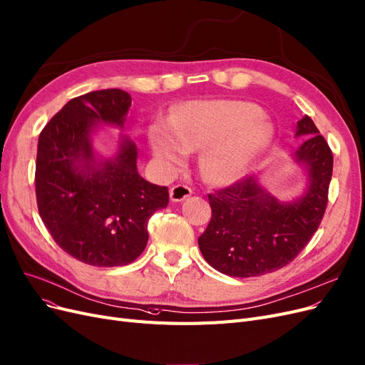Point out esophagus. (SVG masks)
I'll return each instance as SVG.
<instances>
[{"label":"esophagus","mask_w":365,"mask_h":365,"mask_svg":"<svg viewBox=\"0 0 365 365\" xmlns=\"http://www.w3.org/2000/svg\"><path fill=\"white\" fill-rule=\"evenodd\" d=\"M170 200L172 202H182L184 199H187L188 196L192 195V188L187 185H173L170 188Z\"/></svg>","instance_id":"obj_1"}]
</instances>
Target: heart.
Masks as SVG:
<instances>
[{"instance_id": "1", "label": "heart", "mask_w": 365, "mask_h": 365, "mask_svg": "<svg viewBox=\"0 0 365 365\" xmlns=\"http://www.w3.org/2000/svg\"><path fill=\"white\" fill-rule=\"evenodd\" d=\"M274 137L262 110L240 99H202L177 107L172 118L148 127L153 154L168 166H180L188 150L200 149L204 177L217 184L243 180L266 154Z\"/></svg>"}]
</instances>
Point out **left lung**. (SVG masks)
I'll return each instance as SVG.
<instances>
[{"label":"left lung","instance_id":"obj_1","mask_svg":"<svg viewBox=\"0 0 365 365\" xmlns=\"http://www.w3.org/2000/svg\"><path fill=\"white\" fill-rule=\"evenodd\" d=\"M294 137H304L293 161L307 175L302 195L281 200L261 184L259 175L208 195L211 220L197 245L205 261L234 278H250L293 261L323 219L334 158L309 116L297 120Z\"/></svg>","mask_w":365,"mask_h":365}]
</instances>
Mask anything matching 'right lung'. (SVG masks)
<instances>
[{"mask_svg":"<svg viewBox=\"0 0 365 365\" xmlns=\"http://www.w3.org/2000/svg\"><path fill=\"white\" fill-rule=\"evenodd\" d=\"M131 96L120 89L71 99L46 123L36 158L39 215L66 254L96 267L133 262L148 243V220L169 204L168 187L137 170V146L119 134L116 153L93 145L101 125L123 130Z\"/></svg>","mask_w":365,"mask_h":365,"instance_id":"add662e5","label":"right lung"}]
</instances>
